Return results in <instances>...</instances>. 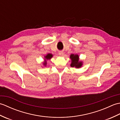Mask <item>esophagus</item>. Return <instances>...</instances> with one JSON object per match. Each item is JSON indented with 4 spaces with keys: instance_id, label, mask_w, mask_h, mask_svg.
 <instances>
[{
    "instance_id": "34e87169",
    "label": "esophagus",
    "mask_w": 120,
    "mask_h": 120,
    "mask_svg": "<svg viewBox=\"0 0 120 120\" xmlns=\"http://www.w3.org/2000/svg\"><path fill=\"white\" fill-rule=\"evenodd\" d=\"M59 55L60 56H63L64 55V53H63V52H59Z\"/></svg>"
}]
</instances>
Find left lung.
Segmentation results:
<instances>
[{
  "label": "left lung",
  "mask_w": 120,
  "mask_h": 120,
  "mask_svg": "<svg viewBox=\"0 0 120 120\" xmlns=\"http://www.w3.org/2000/svg\"><path fill=\"white\" fill-rule=\"evenodd\" d=\"M70 58L71 59V61H72L71 64V67L80 68L82 67V62L79 60V56L78 55L71 54Z\"/></svg>",
  "instance_id": "1"
}]
</instances>
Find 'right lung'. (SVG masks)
<instances>
[{
  "instance_id": "right-lung-1",
  "label": "right lung",
  "mask_w": 120,
  "mask_h": 120,
  "mask_svg": "<svg viewBox=\"0 0 120 120\" xmlns=\"http://www.w3.org/2000/svg\"><path fill=\"white\" fill-rule=\"evenodd\" d=\"M52 56H53V55L52 54H51V53H48L46 56H45L44 57L45 61H44V62H43V65H44V66L46 65V64H47L46 60H50V59L52 57Z\"/></svg>"
}]
</instances>
